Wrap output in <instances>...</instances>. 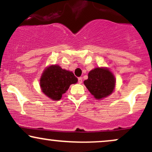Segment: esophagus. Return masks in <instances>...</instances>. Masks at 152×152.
I'll use <instances>...</instances> for the list:
<instances>
[{"label": "esophagus", "instance_id": "esophagus-1", "mask_svg": "<svg viewBox=\"0 0 152 152\" xmlns=\"http://www.w3.org/2000/svg\"><path fill=\"white\" fill-rule=\"evenodd\" d=\"M82 81H83V80H82L81 77H79L78 78V83H80V84L82 83Z\"/></svg>", "mask_w": 152, "mask_h": 152}]
</instances>
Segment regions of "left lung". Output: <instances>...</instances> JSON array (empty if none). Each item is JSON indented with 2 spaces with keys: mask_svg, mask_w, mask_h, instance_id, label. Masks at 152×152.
Segmentation results:
<instances>
[{
  "mask_svg": "<svg viewBox=\"0 0 152 152\" xmlns=\"http://www.w3.org/2000/svg\"><path fill=\"white\" fill-rule=\"evenodd\" d=\"M83 83L95 99H102L112 94L116 80L109 69L99 67L88 73V79Z\"/></svg>",
  "mask_w": 152,
  "mask_h": 152,
  "instance_id": "obj_1",
  "label": "left lung"
}]
</instances>
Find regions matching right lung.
Instances as JSON below:
<instances>
[{
    "label": "right lung",
    "mask_w": 152,
    "mask_h": 152,
    "mask_svg": "<svg viewBox=\"0 0 152 152\" xmlns=\"http://www.w3.org/2000/svg\"><path fill=\"white\" fill-rule=\"evenodd\" d=\"M73 72L63 69L58 65H51L43 72L40 86L42 91L52 100L58 101L69 89L71 84L77 83Z\"/></svg>",
    "instance_id": "1"
}]
</instances>
